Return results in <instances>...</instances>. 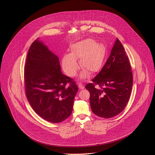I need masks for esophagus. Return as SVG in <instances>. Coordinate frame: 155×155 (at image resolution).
<instances>
[{
    "mask_svg": "<svg viewBox=\"0 0 155 155\" xmlns=\"http://www.w3.org/2000/svg\"><path fill=\"white\" fill-rule=\"evenodd\" d=\"M78 87H79V89L80 90H83V89H84V86H83V84H81V83H78Z\"/></svg>",
    "mask_w": 155,
    "mask_h": 155,
    "instance_id": "obj_1",
    "label": "esophagus"
}]
</instances>
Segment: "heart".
<instances>
[{
    "label": "heart",
    "instance_id": "b5f03b06",
    "mask_svg": "<svg viewBox=\"0 0 155 155\" xmlns=\"http://www.w3.org/2000/svg\"><path fill=\"white\" fill-rule=\"evenodd\" d=\"M105 56V47L92 38L78 41L71 47V54H65L62 59V67L64 72L69 77L75 75L79 65L76 59H80V64L83 71L81 78H85L88 72L94 74L101 68Z\"/></svg>",
    "mask_w": 155,
    "mask_h": 155
}]
</instances>
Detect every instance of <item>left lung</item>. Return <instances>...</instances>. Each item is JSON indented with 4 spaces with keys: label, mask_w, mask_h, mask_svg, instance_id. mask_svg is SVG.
I'll return each instance as SVG.
<instances>
[{
    "label": "left lung",
    "mask_w": 155,
    "mask_h": 155,
    "mask_svg": "<svg viewBox=\"0 0 155 155\" xmlns=\"http://www.w3.org/2000/svg\"><path fill=\"white\" fill-rule=\"evenodd\" d=\"M132 82L133 76L128 57L117 38L102 70L93 79V83L85 86L90 93L93 112L104 118L120 114L130 98Z\"/></svg>",
    "instance_id": "left-lung-1"
}]
</instances>
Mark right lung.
<instances>
[{
	"mask_svg": "<svg viewBox=\"0 0 155 155\" xmlns=\"http://www.w3.org/2000/svg\"><path fill=\"white\" fill-rule=\"evenodd\" d=\"M68 83L70 85L66 87ZM25 84L26 97L41 118L58 123L71 115L78 86L73 79L62 74L58 57L38 38L28 51Z\"/></svg>",
	"mask_w": 155,
	"mask_h": 155,
	"instance_id": "obj_1",
	"label": "right lung"
}]
</instances>
